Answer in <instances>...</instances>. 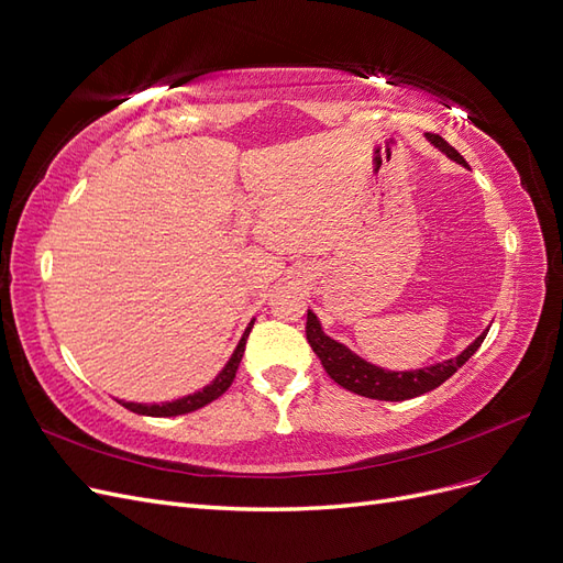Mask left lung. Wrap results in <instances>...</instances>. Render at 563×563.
I'll return each instance as SVG.
<instances>
[{"label": "left lung", "mask_w": 563, "mask_h": 563, "mask_svg": "<svg viewBox=\"0 0 563 563\" xmlns=\"http://www.w3.org/2000/svg\"><path fill=\"white\" fill-rule=\"evenodd\" d=\"M427 139L435 145V148L443 151L450 159L460 162L462 166H468V162L456 153L452 145L439 136V134H427ZM487 336L485 334L477 336L462 355H456L454 360L433 364L429 368H418V371H385L380 366H373L368 362H364L362 357H357L355 352H350L345 345L336 343L334 339H329L320 320L316 318V313H310L306 318V339L313 347L316 355L320 357L327 376L339 383L341 387L360 394V397L366 399H378V401H406L412 397H420V394H427L431 389H435L439 385H443L450 376H454L473 355L475 350L483 345Z\"/></svg>", "instance_id": "obj_1"}]
</instances>
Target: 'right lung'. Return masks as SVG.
I'll list each match as a JSON object with an SVG mask.
<instances>
[{
  "mask_svg": "<svg viewBox=\"0 0 563 563\" xmlns=\"http://www.w3.org/2000/svg\"><path fill=\"white\" fill-rule=\"evenodd\" d=\"M250 329H253V322L247 324L243 339L239 341L236 350L232 360L227 362V366L220 371V376L203 387L201 391H195L190 394V397H183V399H176V401H169V404H132V401H120L124 408L132 410V412H139V415H151V418H176V415H185V412H192V410H199L203 408L206 404L216 401L218 397H222V394L229 389V385L234 383L236 378V371H239V364L243 360V352H245V341H247V334Z\"/></svg>",
  "mask_w": 563,
  "mask_h": 563,
  "instance_id": "obj_1",
  "label": "right lung"
}]
</instances>
